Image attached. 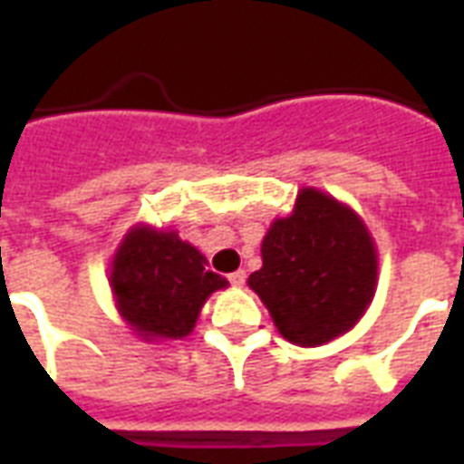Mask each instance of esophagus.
I'll list each match as a JSON object with an SVG mask.
<instances>
[{"instance_id": "obj_1", "label": "esophagus", "mask_w": 464, "mask_h": 464, "mask_svg": "<svg viewBox=\"0 0 464 464\" xmlns=\"http://www.w3.org/2000/svg\"><path fill=\"white\" fill-rule=\"evenodd\" d=\"M246 269H238V272L228 275V282H231L233 286H243V284H246Z\"/></svg>"}]
</instances>
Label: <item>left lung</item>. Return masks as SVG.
Here are the masks:
<instances>
[{
    "label": "left lung",
    "mask_w": 464,
    "mask_h": 464,
    "mask_svg": "<svg viewBox=\"0 0 464 464\" xmlns=\"http://www.w3.org/2000/svg\"><path fill=\"white\" fill-rule=\"evenodd\" d=\"M247 286L291 344L320 346L359 323L378 286V247L363 218L332 195L301 188L289 217L262 238Z\"/></svg>",
    "instance_id": "left-lung-1"
}]
</instances>
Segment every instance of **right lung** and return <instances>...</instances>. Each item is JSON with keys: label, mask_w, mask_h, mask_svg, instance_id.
<instances>
[{"label": "right lung", "mask_w": 464, "mask_h": 464, "mask_svg": "<svg viewBox=\"0 0 464 464\" xmlns=\"http://www.w3.org/2000/svg\"><path fill=\"white\" fill-rule=\"evenodd\" d=\"M108 282L120 317L144 342L188 337L207 298L228 286L178 231L149 224H134L120 240Z\"/></svg>", "instance_id": "add662e5"}]
</instances>
